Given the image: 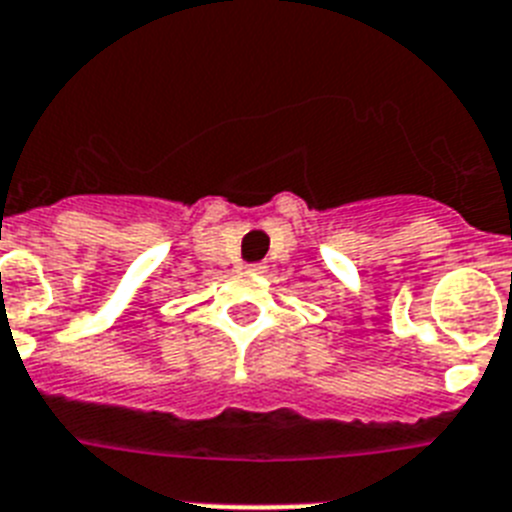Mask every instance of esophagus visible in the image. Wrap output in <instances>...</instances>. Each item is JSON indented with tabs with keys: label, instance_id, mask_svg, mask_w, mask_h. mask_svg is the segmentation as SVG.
Returning a JSON list of instances; mask_svg holds the SVG:
<instances>
[{
	"label": "esophagus",
	"instance_id": "obj_1",
	"mask_svg": "<svg viewBox=\"0 0 512 512\" xmlns=\"http://www.w3.org/2000/svg\"><path fill=\"white\" fill-rule=\"evenodd\" d=\"M244 270H247V273H263L265 265H260V263H249V265H244Z\"/></svg>",
	"mask_w": 512,
	"mask_h": 512
}]
</instances>
